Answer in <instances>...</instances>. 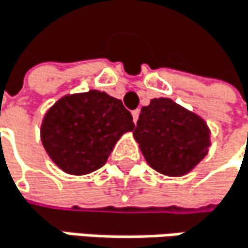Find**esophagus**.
Masks as SVG:
<instances>
[{"label":"esophagus","mask_w":248,"mask_h":248,"mask_svg":"<svg viewBox=\"0 0 248 248\" xmlns=\"http://www.w3.org/2000/svg\"><path fill=\"white\" fill-rule=\"evenodd\" d=\"M132 117H134V122L137 123V122H138V117H140V110H138V108L132 111Z\"/></svg>","instance_id":"1"}]
</instances>
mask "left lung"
<instances>
[{
  "label": "left lung",
  "mask_w": 248,
  "mask_h": 248,
  "mask_svg": "<svg viewBox=\"0 0 248 248\" xmlns=\"http://www.w3.org/2000/svg\"><path fill=\"white\" fill-rule=\"evenodd\" d=\"M134 135L148 165L169 176L189 172L210 145L204 120L169 98H154L141 108Z\"/></svg>",
  "instance_id": "8db88e82"
}]
</instances>
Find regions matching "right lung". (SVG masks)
Wrapping results in <instances>:
<instances>
[{"label":"right lung","instance_id":"1","mask_svg":"<svg viewBox=\"0 0 248 248\" xmlns=\"http://www.w3.org/2000/svg\"><path fill=\"white\" fill-rule=\"evenodd\" d=\"M135 125L122 101L90 91L59 100L44 117L42 144L60 169L85 175L104 166L117 140Z\"/></svg>","mask_w":248,"mask_h":248}]
</instances>
